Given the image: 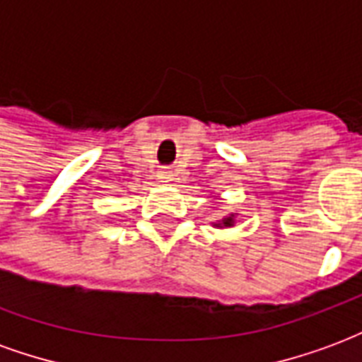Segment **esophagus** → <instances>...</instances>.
<instances>
[{
	"label": "esophagus",
	"instance_id": "obj_1",
	"mask_svg": "<svg viewBox=\"0 0 362 362\" xmlns=\"http://www.w3.org/2000/svg\"><path fill=\"white\" fill-rule=\"evenodd\" d=\"M174 173L173 170H168V168H163L160 173H158V180L160 182H173Z\"/></svg>",
	"mask_w": 362,
	"mask_h": 362
}]
</instances>
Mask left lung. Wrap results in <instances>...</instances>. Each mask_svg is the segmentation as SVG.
<instances>
[{
	"mask_svg": "<svg viewBox=\"0 0 362 362\" xmlns=\"http://www.w3.org/2000/svg\"><path fill=\"white\" fill-rule=\"evenodd\" d=\"M236 215H238V213H228L227 217H223V219L215 221V223H211V225L215 228H230V227H235V225H236Z\"/></svg>",
	"mask_w": 362,
	"mask_h": 362,
	"instance_id": "obj_1",
	"label": "left lung"
}]
</instances>
